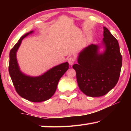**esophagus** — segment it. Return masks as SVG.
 <instances>
[{
	"instance_id": "34e87169",
	"label": "esophagus",
	"mask_w": 131,
	"mask_h": 131,
	"mask_svg": "<svg viewBox=\"0 0 131 131\" xmlns=\"http://www.w3.org/2000/svg\"><path fill=\"white\" fill-rule=\"evenodd\" d=\"M68 62H69V63L70 65L72 66L73 64L74 63V62H75V58H74V57H69V58H68Z\"/></svg>"
}]
</instances>
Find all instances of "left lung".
Listing matches in <instances>:
<instances>
[{"mask_svg":"<svg viewBox=\"0 0 131 131\" xmlns=\"http://www.w3.org/2000/svg\"><path fill=\"white\" fill-rule=\"evenodd\" d=\"M103 35L105 51L99 53V46L91 44L80 53L78 64L73 66L80 89L91 97L107 94L117 84L121 74L122 57L118 41L106 27Z\"/></svg>","mask_w":131,"mask_h":131,"instance_id":"8db88e82","label":"left lung"}]
</instances>
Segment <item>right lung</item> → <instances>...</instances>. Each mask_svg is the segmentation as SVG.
Segmentation results:
<instances>
[{
  "mask_svg": "<svg viewBox=\"0 0 131 131\" xmlns=\"http://www.w3.org/2000/svg\"><path fill=\"white\" fill-rule=\"evenodd\" d=\"M33 31L26 34L19 39L9 53V73L18 94L28 101L38 103L49 100L54 94L61 78L69 69L67 62L50 69L42 76L30 77L19 70L16 53L24 37Z\"/></svg>",
  "mask_w": 131,
  "mask_h": 131,
  "instance_id": "add662e5",
  "label": "right lung"
}]
</instances>
